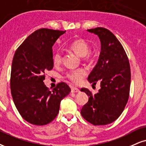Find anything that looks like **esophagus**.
<instances>
[{"label":"esophagus","instance_id":"34e87169","mask_svg":"<svg viewBox=\"0 0 146 146\" xmlns=\"http://www.w3.org/2000/svg\"><path fill=\"white\" fill-rule=\"evenodd\" d=\"M71 91L72 93H78L80 91V90H79L78 88H76V87H72L71 88Z\"/></svg>","mask_w":146,"mask_h":146}]
</instances>
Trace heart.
Wrapping results in <instances>:
<instances>
[{
	"label": "heart",
	"instance_id": "b5f03b06",
	"mask_svg": "<svg viewBox=\"0 0 146 146\" xmlns=\"http://www.w3.org/2000/svg\"><path fill=\"white\" fill-rule=\"evenodd\" d=\"M69 48L74 53H75L79 57H83L84 58L88 59L91 57V54L88 53L89 51V46L87 42L84 39L78 38L74 40L70 43ZM62 55L59 51H56L53 53V62L54 65H59L62 62ZM87 75V70L84 68H78V69L72 70L66 74V78L72 83L74 84H80Z\"/></svg>",
	"mask_w": 146,
	"mask_h": 146
}]
</instances>
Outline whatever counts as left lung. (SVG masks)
<instances>
[{
    "instance_id": "1",
    "label": "left lung",
    "mask_w": 146,
    "mask_h": 146,
    "mask_svg": "<svg viewBox=\"0 0 146 146\" xmlns=\"http://www.w3.org/2000/svg\"><path fill=\"white\" fill-rule=\"evenodd\" d=\"M87 31L98 35L101 42L100 57L88 80L93 85L99 81L101 89L95 95L86 88L80 89L89 97L80 113L93 125H106L120 116L128 102L130 64L123 46L110 30L95 28Z\"/></svg>"
}]
</instances>
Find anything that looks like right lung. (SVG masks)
I'll use <instances>...</instances> for the list:
<instances>
[{
	"label": "right lung",
	"instance_id": "obj_1",
	"mask_svg": "<svg viewBox=\"0 0 146 146\" xmlns=\"http://www.w3.org/2000/svg\"><path fill=\"white\" fill-rule=\"evenodd\" d=\"M66 31L36 30L16 50L11 66V91L22 118L35 125H45L57 116L60 102L70 88L59 82L50 91L43 82L44 72L53 68L52 46Z\"/></svg>",
	"mask_w": 146,
	"mask_h": 146
}]
</instances>
